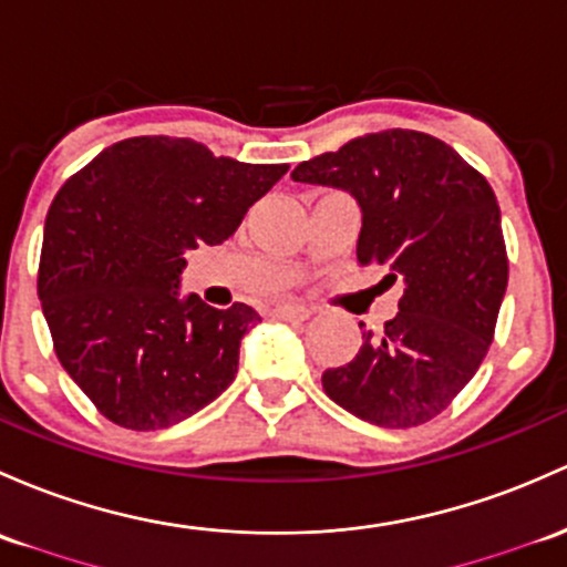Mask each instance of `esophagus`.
<instances>
[{"instance_id": "esophagus-1", "label": "esophagus", "mask_w": 567, "mask_h": 567, "mask_svg": "<svg viewBox=\"0 0 567 567\" xmlns=\"http://www.w3.org/2000/svg\"><path fill=\"white\" fill-rule=\"evenodd\" d=\"M310 313H313V310H310V308H306V306H291V302H286V306H276V308H272V316H278V319L306 321V319H310Z\"/></svg>"}]
</instances>
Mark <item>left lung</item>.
Returning <instances> with one entry per match:
<instances>
[{"label":"left lung","instance_id":"left-lung-1","mask_svg":"<svg viewBox=\"0 0 567 567\" xmlns=\"http://www.w3.org/2000/svg\"><path fill=\"white\" fill-rule=\"evenodd\" d=\"M291 178L349 192L362 210L359 267L403 281L400 313L381 334L364 330L359 354L324 370L321 386L379 427L430 422L476 375L495 334L508 286L495 192L452 145L413 130L357 137Z\"/></svg>","mask_w":567,"mask_h":567}]
</instances>
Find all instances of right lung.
<instances>
[{
	"label": "right lung",
	"instance_id": "right-lung-1",
	"mask_svg": "<svg viewBox=\"0 0 567 567\" xmlns=\"http://www.w3.org/2000/svg\"><path fill=\"white\" fill-rule=\"evenodd\" d=\"M289 164L213 156L186 137H130L62 186L38 291L70 379L111 422L162 430L235 381L254 308L181 297L186 251L235 235Z\"/></svg>",
	"mask_w": 567,
	"mask_h": 567
}]
</instances>
